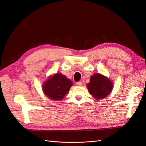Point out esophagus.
<instances>
[{"mask_svg":"<svg viewBox=\"0 0 146 146\" xmlns=\"http://www.w3.org/2000/svg\"><path fill=\"white\" fill-rule=\"evenodd\" d=\"M76 85H77V86H82V83L81 82H77L76 83Z\"/></svg>","mask_w":146,"mask_h":146,"instance_id":"34e87169","label":"esophagus"}]
</instances>
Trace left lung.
Here are the masks:
<instances>
[{
	"label": "left lung",
	"mask_w": 146,
	"mask_h": 146,
	"mask_svg": "<svg viewBox=\"0 0 146 146\" xmlns=\"http://www.w3.org/2000/svg\"><path fill=\"white\" fill-rule=\"evenodd\" d=\"M87 88L91 95L96 100L107 97L113 88L111 80L100 74H94L91 77Z\"/></svg>",
	"instance_id": "left-lung-1"
}]
</instances>
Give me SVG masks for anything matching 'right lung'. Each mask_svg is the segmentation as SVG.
Wrapping results in <instances>:
<instances>
[{"label": "right lung", "instance_id": "right-lung-1", "mask_svg": "<svg viewBox=\"0 0 146 146\" xmlns=\"http://www.w3.org/2000/svg\"><path fill=\"white\" fill-rule=\"evenodd\" d=\"M42 91L48 99L61 100L68 93L72 83L61 73L55 74L43 83Z\"/></svg>", "mask_w": 146, "mask_h": 146}]
</instances>
